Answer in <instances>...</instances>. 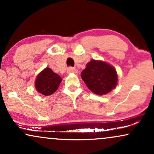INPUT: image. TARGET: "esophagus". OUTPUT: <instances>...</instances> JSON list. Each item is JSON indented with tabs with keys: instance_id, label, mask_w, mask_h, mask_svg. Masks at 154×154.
<instances>
[{
	"instance_id": "obj_1",
	"label": "esophagus",
	"mask_w": 154,
	"mask_h": 154,
	"mask_svg": "<svg viewBox=\"0 0 154 154\" xmlns=\"http://www.w3.org/2000/svg\"><path fill=\"white\" fill-rule=\"evenodd\" d=\"M67 72H68V73L77 74V70L76 69L73 68V67H69V68L67 69Z\"/></svg>"
}]
</instances>
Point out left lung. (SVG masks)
Wrapping results in <instances>:
<instances>
[{"instance_id":"8db88e82","label":"left lung","mask_w":154,"mask_h":154,"mask_svg":"<svg viewBox=\"0 0 154 154\" xmlns=\"http://www.w3.org/2000/svg\"><path fill=\"white\" fill-rule=\"evenodd\" d=\"M81 77L93 93L105 95L117 84L115 69L103 61L92 60L81 73Z\"/></svg>"}]
</instances>
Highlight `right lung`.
Listing matches in <instances>:
<instances>
[{
	"mask_svg": "<svg viewBox=\"0 0 154 154\" xmlns=\"http://www.w3.org/2000/svg\"><path fill=\"white\" fill-rule=\"evenodd\" d=\"M61 80L59 75L54 73L50 68H45L37 77L35 88L41 94L50 95L56 91Z\"/></svg>",
	"mask_w": 154,
	"mask_h": 154,
	"instance_id": "1",
	"label": "right lung"
}]
</instances>
